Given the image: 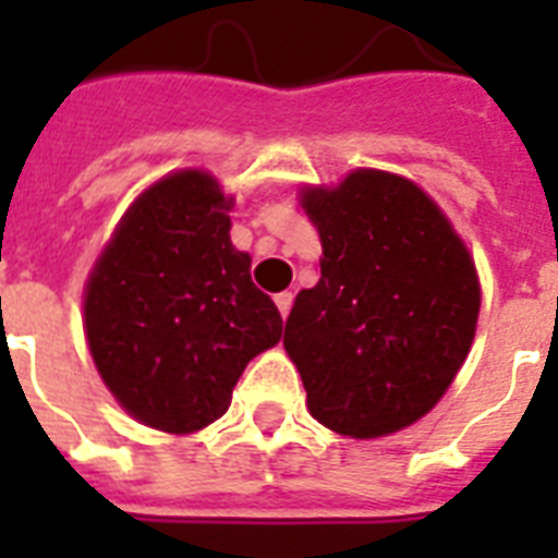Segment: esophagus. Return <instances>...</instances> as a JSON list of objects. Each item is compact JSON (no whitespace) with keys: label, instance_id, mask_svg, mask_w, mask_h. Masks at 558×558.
Here are the masks:
<instances>
[{"label":"esophagus","instance_id":"1","mask_svg":"<svg viewBox=\"0 0 558 558\" xmlns=\"http://www.w3.org/2000/svg\"><path fill=\"white\" fill-rule=\"evenodd\" d=\"M275 304H278L280 315L287 318L289 310H292V292H280V295H275Z\"/></svg>","mask_w":558,"mask_h":558}]
</instances>
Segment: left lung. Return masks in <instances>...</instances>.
Listing matches in <instances>:
<instances>
[{
	"label": "left lung",
	"instance_id": "obj_1",
	"mask_svg": "<svg viewBox=\"0 0 558 558\" xmlns=\"http://www.w3.org/2000/svg\"><path fill=\"white\" fill-rule=\"evenodd\" d=\"M322 278L301 289L283 348L310 414L344 437H385L428 414L466 362L481 313L475 263L425 191L385 170L306 187Z\"/></svg>",
	"mask_w": 558,
	"mask_h": 558
}]
</instances>
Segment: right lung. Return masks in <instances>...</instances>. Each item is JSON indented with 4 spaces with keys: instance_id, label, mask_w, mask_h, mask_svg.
I'll return each mask as SVG.
<instances>
[{
    "instance_id": "1",
    "label": "right lung",
    "mask_w": 558,
    "mask_h": 558,
    "mask_svg": "<svg viewBox=\"0 0 558 558\" xmlns=\"http://www.w3.org/2000/svg\"><path fill=\"white\" fill-rule=\"evenodd\" d=\"M231 196L205 170L159 179L130 205L95 263L83 327L100 379L138 423L199 432L226 414L283 318L231 245Z\"/></svg>"
}]
</instances>
